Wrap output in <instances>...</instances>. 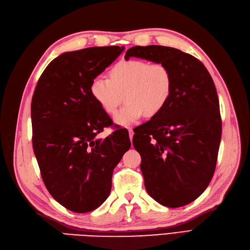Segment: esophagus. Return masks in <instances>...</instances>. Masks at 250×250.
I'll return each instance as SVG.
<instances>
[{
    "instance_id": "esophagus-1",
    "label": "esophagus",
    "mask_w": 250,
    "mask_h": 250,
    "mask_svg": "<svg viewBox=\"0 0 250 250\" xmlns=\"http://www.w3.org/2000/svg\"><path fill=\"white\" fill-rule=\"evenodd\" d=\"M128 132H129V138H130V141L132 142V139H133V130L131 129V128H129V129H128Z\"/></svg>"
}]
</instances>
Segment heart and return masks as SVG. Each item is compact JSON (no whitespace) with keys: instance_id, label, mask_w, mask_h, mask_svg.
<instances>
[{"instance_id":"1","label":"heart","mask_w":250,"mask_h":250,"mask_svg":"<svg viewBox=\"0 0 250 250\" xmlns=\"http://www.w3.org/2000/svg\"><path fill=\"white\" fill-rule=\"evenodd\" d=\"M172 92L169 67L143 59L120 60L110 69L109 79L97 76L89 85L95 102L110 116L116 113L124 95L126 104L115 117L120 125H130L144 116H157L167 106Z\"/></svg>"}]
</instances>
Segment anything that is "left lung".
Listing matches in <instances>:
<instances>
[{
	"label": "left lung",
	"instance_id": "left-lung-1",
	"mask_svg": "<svg viewBox=\"0 0 250 250\" xmlns=\"http://www.w3.org/2000/svg\"><path fill=\"white\" fill-rule=\"evenodd\" d=\"M139 57L167 65L173 92L163 111L133 130L148 194L168 208L197 199L214 175L222 123L217 90L207 67L183 51L164 46L132 47Z\"/></svg>",
	"mask_w": 250,
	"mask_h": 250
}]
</instances>
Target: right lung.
Returning <instances> with one entry per match:
<instances>
[{"mask_svg": "<svg viewBox=\"0 0 250 250\" xmlns=\"http://www.w3.org/2000/svg\"><path fill=\"white\" fill-rule=\"evenodd\" d=\"M123 51L111 46L63 53L44 69L32 97V144L44 186L75 213L107 199L113 169L131 146L125 128L97 137L112 122L89 93L92 80Z\"/></svg>", "mask_w": 250, "mask_h": 250, "instance_id": "right-lung-1", "label": "right lung"}]
</instances>
